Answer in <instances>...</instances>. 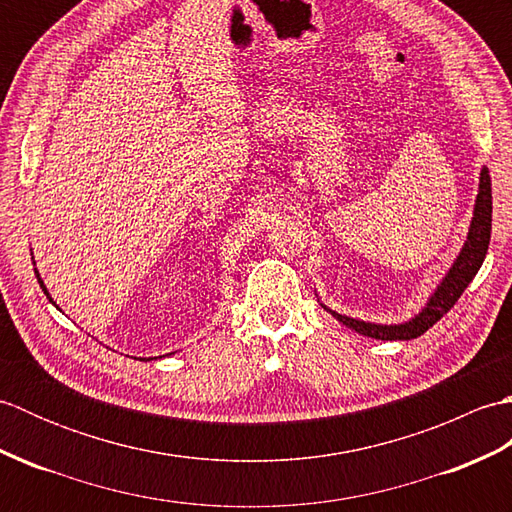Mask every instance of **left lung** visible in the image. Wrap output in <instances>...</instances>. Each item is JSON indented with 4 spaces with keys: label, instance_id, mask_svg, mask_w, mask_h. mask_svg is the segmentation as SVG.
Wrapping results in <instances>:
<instances>
[{
    "label": "left lung",
    "instance_id": "left-lung-1",
    "mask_svg": "<svg viewBox=\"0 0 512 512\" xmlns=\"http://www.w3.org/2000/svg\"><path fill=\"white\" fill-rule=\"evenodd\" d=\"M491 222H493V193H491V176H488V169L482 167L480 173V191H477L475 198V209H473V220L469 226V235H466V242L460 250V255L455 257L453 266L449 268V273L442 277L438 288L431 292V297L424 303V308L411 317L405 323H369L361 319H352L345 317V314H339L336 310H330L328 306H321L328 310L336 321H341L347 325L350 330H356L358 334L369 336V339H378V341H411L418 339L420 334L433 328L444 314H447L455 301L462 297V292L466 286L471 284L473 277L480 270L488 242H491Z\"/></svg>",
    "mask_w": 512,
    "mask_h": 512
}]
</instances>
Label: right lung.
<instances>
[{
	"instance_id": "right-lung-1",
	"label": "right lung",
	"mask_w": 512,
	"mask_h": 512,
	"mask_svg": "<svg viewBox=\"0 0 512 512\" xmlns=\"http://www.w3.org/2000/svg\"><path fill=\"white\" fill-rule=\"evenodd\" d=\"M35 275H37V281H39V286H41V290H43V295H46L48 297V301L52 303V306H57V303H54V299L50 297V292H48V288H46V284H43V279L39 277V270L35 268ZM59 308V306H57ZM61 310V308H59ZM140 361H151V358H140Z\"/></svg>"
}]
</instances>
